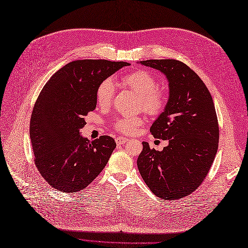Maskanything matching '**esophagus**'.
I'll return each instance as SVG.
<instances>
[{
    "label": "esophagus",
    "instance_id": "34e87169",
    "mask_svg": "<svg viewBox=\"0 0 248 248\" xmlns=\"http://www.w3.org/2000/svg\"><path fill=\"white\" fill-rule=\"evenodd\" d=\"M116 143L117 144H119V145H121V144H125L126 142H128V139L127 138H125V137H116Z\"/></svg>",
    "mask_w": 248,
    "mask_h": 248
}]
</instances>
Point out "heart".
<instances>
[{"mask_svg": "<svg viewBox=\"0 0 248 248\" xmlns=\"http://www.w3.org/2000/svg\"><path fill=\"white\" fill-rule=\"evenodd\" d=\"M122 85L130 89L139 97V105L143 111L149 115L159 114L166 106L167 97L161 90L156 89V80L148 72L138 70L128 74L121 78ZM115 92L114 82L111 79H105L97 90V102L101 106H107L111 103ZM141 124V118L128 117L117 120L116 128L120 132L130 134L136 127Z\"/></svg>", "mask_w": 248, "mask_h": 248, "instance_id": "heart-1", "label": "heart"}]
</instances>
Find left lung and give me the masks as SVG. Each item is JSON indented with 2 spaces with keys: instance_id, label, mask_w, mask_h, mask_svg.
<instances>
[{
  "instance_id": "1",
  "label": "left lung",
  "mask_w": 248,
  "mask_h": 248,
  "mask_svg": "<svg viewBox=\"0 0 248 248\" xmlns=\"http://www.w3.org/2000/svg\"><path fill=\"white\" fill-rule=\"evenodd\" d=\"M138 63L159 70L169 82V99L150 132L168 140L161 151L145 141L138 156L139 172L151 192L162 200H178L202 184L214 161L219 142L215 106L203 80L174 60Z\"/></svg>"
}]
</instances>
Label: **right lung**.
<instances>
[{
  "label": "right lung",
  "instance_id": "right-lung-1",
  "mask_svg": "<svg viewBox=\"0 0 248 248\" xmlns=\"http://www.w3.org/2000/svg\"><path fill=\"white\" fill-rule=\"evenodd\" d=\"M125 62L81 60L62 67L46 82L34 105L30 138L35 164L52 187L77 193L88 186L107 164L116 147L110 136L91 141L80 129L96 109L97 90Z\"/></svg>",
  "mask_w": 248,
  "mask_h": 248
}]
</instances>
